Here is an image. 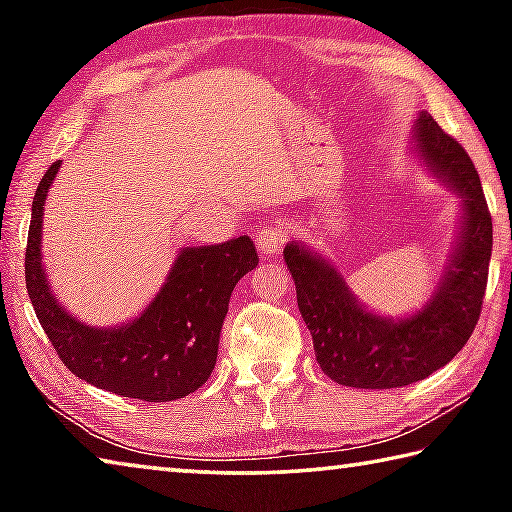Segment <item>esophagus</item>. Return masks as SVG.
<instances>
[{
  "label": "esophagus",
  "instance_id": "esophagus-1",
  "mask_svg": "<svg viewBox=\"0 0 512 512\" xmlns=\"http://www.w3.org/2000/svg\"><path fill=\"white\" fill-rule=\"evenodd\" d=\"M289 237V230L282 223L262 225L255 235V244L262 255H280L284 241Z\"/></svg>",
  "mask_w": 512,
  "mask_h": 512
}]
</instances>
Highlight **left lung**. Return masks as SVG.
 Returning a JSON list of instances; mask_svg holds the SVG:
<instances>
[{"label": "left lung", "mask_w": 512, "mask_h": 512, "mask_svg": "<svg viewBox=\"0 0 512 512\" xmlns=\"http://www.w3.org/2000/svg\"><path fill=\"white\" fill-rule=\"evenodd\" d=\"M413 140L422 162L463 198L456 250L436 293L418 314L402 320L370 314L332 264L296 241L284 248L316 361L336 384L409 386L452 361L479 323L492 255V216L479 173L463 146L427 112L415 121Z\"/></svg>", "instance_id": "1"}]
</instances>
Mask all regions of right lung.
Wrapping results in <instances>:
<instances>
[{"instance_id": "1", "label": "right lung", "mask_w": 512, "mask_h": 512, "mask_svg": "<svg viewBox=\"0 0 512 512\" xmlns=\"http://www.w3.org/2000/svg\"><path fill=\"white\" fill-rule=\"evenodd\" d=\"M58 169L60 160L33 196L24 275L31 305L60 361L88 384L142 402L194 393L214 370L232 289L259 262L255 244L244 235L183 248L158 296L135 320L106 329L85 325L51 293L40 257L42 205Z\"/></svg>"}]
</instances>
